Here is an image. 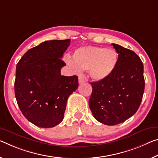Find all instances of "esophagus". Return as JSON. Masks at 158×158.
<instances>
[{
    "label": "esophagus",
    "mask_w": 158,
    "mask_h": 158,
    "mask_svg": "<svg viewBox=\"0 0 158 158\" xmlns=\"http://www.w3.org/2000/svg\"><path fill=\"white\" fill-rule=\"evenodd\" d=\"M86 81V79L84 76H79V84H82L84 83V82Z\"/></svg>",
    "instance_id": "obj_1"
}]
</instances>
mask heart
Returning a JSON list of instances; mask_svg holds the SVG:
<instances>
[{
	"label": "heart",
	"mask_w": 158,
	"mask_h": 158,
	"mask_svg": "<svg viewBox=\"0 0 158 158\" xmlns=\"http://www.w3.org/2000/svg\"><path fill=\"white\" fill-rule=\"evenodd\" d=\"M119 61V55L114 49L103 47L85 46L74 52L73 60L67 57L66 62L75 72L89 71L95 81H102L114 71Z\"/></svg>",
	"instance_id": "obj_1"
}]
</instances>
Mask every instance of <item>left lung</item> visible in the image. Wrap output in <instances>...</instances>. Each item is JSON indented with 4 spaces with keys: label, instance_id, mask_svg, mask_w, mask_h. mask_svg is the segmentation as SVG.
I'll return each instance as SVG.
<instances>
[{
    "label": "left lung",
    "instance_id": "8db88e82",
    "mask_svg": "<svg viewBox=\"0 0 158 158\" xmlns=\"http://www.w3.org/2000/svg\"><path fill=\"white\" fill-rule=\"evenodd\" d=\"M119 55L114 71L102 81L91 82L89 107L98 121L116 125L136 113L145 88L143 64L134 51L112 44Z\"/></svg>",
    "mask_w": 158,
    "mask_h": 158
}]
</instances>
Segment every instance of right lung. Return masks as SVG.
<instances>
[{
	"mask_svg": "<svg viewBox=\"0 0 158 158\" xmlns=\"http://www.w3.org/2000/svg\"><path fill=\"white\" fill-rule=\"evenodd\" d=\"M70 39L52 40L29 49L16 67L15 94L24 116L41 128L64 118L67 101L79 86L78 77L62 76V60Z\"/></svg>",
	"mask_w": 158,
	"mask_h": 158,
	"instance_id": "right-lung-1",
	"label": "right lung"
}]
</instances>
